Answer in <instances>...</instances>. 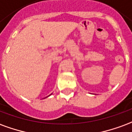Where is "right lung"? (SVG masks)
Here are the masks:
<instances>
[{"label":"right lung","instance_id":"obj_1","mask_svg":"<svg viewBox=\"0 0 132 132\" xmlns=\"http://www.w3.org/2000/svg\"><path fill=\"white\" fill-rule=\"evenodd\" d=\"M47 97H48V96H47ZM47 97H46V98H47Z\"/></svg>","mask_w":132,"mask_h":132}]
</instances>
